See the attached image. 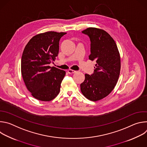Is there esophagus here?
<instances>
[{
  "label": "esophagus",
  "mask_w": 147,
  "mask_h": 147,
  "mask_svg": "<svg viewBox=\"0 0 147 147\" xmlns=\"http://www.w3.org/2000/svg\"><path fill=\"white\" fill-rule=\"evenodd\" d=\"M67 72H68V73H69V74H73V73H76V71H75V70H71V69H70V70H69L67 71Z\"/></svg>",
  "instance_id": "esophagus-1"
}]
</instances>
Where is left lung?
Here are the masks:
<instances>
[{
  "label": "left lung",
  "mask_w": 147,
  "mask_h": 147,
  "mask_svg": "<svg viewBox=\"0 0 147 147\" xmlns=\"http://www.w3.org/2000/svg\"><path fill=\"white\" fill-rule=\"evenodd\" d=\"M91 41L89 59L96 60L94 73L85 74L80 84L81 91L85 97L96 101L108 96L113 90L120 71V57L116 44L105 31L88 28L82 31Z\"/></svg>",
  "instance_id": "left-lung-1"
}]
</instances>
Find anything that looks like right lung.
Returning a JSON list of instances; mask_svg holds the SVG:
<instances>
[{"mask_svg": "<svg viewBox=\"0 0 147 147\" xmlns=\"http://www.w3.org/2000/svg\"><path fill=\"white\" fill-rule=\"evenodd\" d=\"M66 32L48 31L33 36L26 45L21 70L28 90L36 99L50 101L59 94L66 72L49 65L55 61L59 40Z\"/></svg>", "mask_w": 147, "mask_h": 147, "instance_id": "1", "label": "right lung"}]
</instances>
